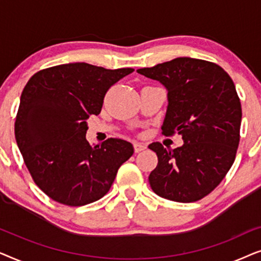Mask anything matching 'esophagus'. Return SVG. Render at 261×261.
<instances>
[{"label": "esophagus", "mask_w": 261, "mask_h": 261, "mask_svg": "<svg viewBox=\"0 0 261 261\" xmlns=\"http://www.w3.org/2000/svg\"><path fill=\"white\" fill-rule=\"evenodd\" d=\"M146 147H147V146H146L145 144H140V142H134V151H135V153H139V152L144 151V149H146Z\"/></svg>", "instance_id": "34e87169"}]
</instances>
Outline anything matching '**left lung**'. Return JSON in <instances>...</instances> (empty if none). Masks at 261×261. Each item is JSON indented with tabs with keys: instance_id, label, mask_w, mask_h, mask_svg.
I'll return each mask as SVG.
<instances>
[{
	"instance_id": "obj_1",
	"label": "left lung",
	"mask_w": 261,
	"mask_h": 261,
	"mask_svg": "<svg viewBox=\"0 0 261 261\" xmlns=\"http://www.w3.org/2000/svg\"><path fill=\"white\" fill-rule=\"evenodd\" d=\"M138 72L165 85L169 107L162 133L184 140L177 148L148 146L158 155L149 185L170 201H199L215 190L237 156L242 110L234 82L217 64L189 57Z\"/></svg>"
}]
</instances>
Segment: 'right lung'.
I'll use <instances>...</instances> for the list:
<instances>
[{
  "mask_svg": "<svg viewBox=\"0 0 261 261\" xmlns=\"http://www.w3.org/2000/svg\"><path fill=\"white\" fill-rule=\"evenodd\" d=\"M134 69L71 63L38 71L21 94L15 139L34 183L53 201L81 206L109 191L133 146L110 138L91 147L87 120L101 113L110 87Z\"/></svg>",
  "mask_w": 261,
  "mask_h": 261,
  "instance_id": "right-lung-1",
  "label": "right lung"
}]
</instances>
